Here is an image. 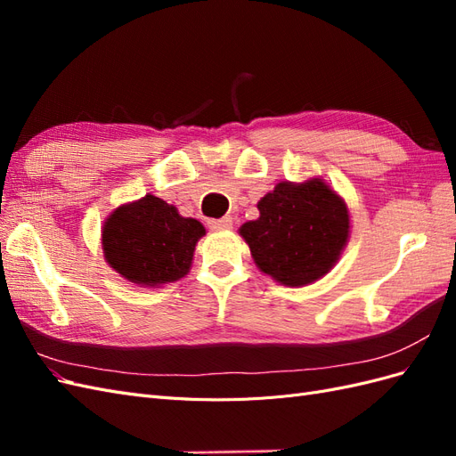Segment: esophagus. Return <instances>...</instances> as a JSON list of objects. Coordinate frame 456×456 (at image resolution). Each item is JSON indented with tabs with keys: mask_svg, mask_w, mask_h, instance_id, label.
I'll use <instances>...</instances> for the list:
<instances>
[{
	"mask_svg": "<svg viewBox=\"0 0 456 456\" xmlns=\"http://www.w3.org/2000/svg\"><path fill=\"white\" fill-rule=\"evenodd\" d=\"M207 224H209V228L215 230V232H224V230H230V228H232V218H230V216L211 218Z\"/></svg>",
	"mask_w": 456,
	"mask_h": 456,
	"instance_id": "obj_1",
	"label": "esophagus"
}]
</instances>
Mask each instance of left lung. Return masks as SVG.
I'll list each match as a JSON object with an SVG mask.
<instances>
[{
  "label": "left lung",
  "instance_id": "8db88e82",
  "mask_svg": "<svg viewBox=\"0 0 456 456\" xmlns=\"http://www.w3.org/2000/svg\"><path fill=\"white\" fill-rule=\"evenodd\" d=\"M258 218L241 224L262 273L287 287H305L327 275L350 240V211L323 178L278 183L256 203Z\"/></svg>",
  "mask_w": 456,
  "mask_h": 456
}]
</instances>
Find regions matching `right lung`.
Listing matches in <instances>:
<instances>
[{
    "instance_id": "1",
    "label": "right lung",
    "mask_w": 456,
    "mask_h": 456,
    "mask_svg": "<svg viewBox=\"0 0 456 456\" xmlns=\"http://www.w3.org/2000/svg\"><path fill=\"white\" fill-rule=\"evenodd\" d=\"M205 228L175 205L146 194L123 203L102 224L104 258L121 278L139 287H161L190 272Z\"/></svg>"
}]
</instances>
